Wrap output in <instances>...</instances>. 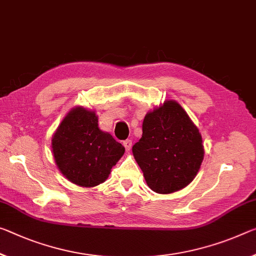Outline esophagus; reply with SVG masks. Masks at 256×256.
Here are the masks:
<instances>
[{
    "label": "esophagus",
    "instance_id": "esophagus-1",
    "mask_svg": "<svg viewBox=\"0 0 256 256\" xmlns=\"http://www.w3.org/2000/svg\"><path fill=\"white\" fill-rule=\"evenodd\" d=\"M123 146L125 147V149H126V152H130V149H131L132 147V141L131 140H125L123 141Z\"/></svg>",
    "mask_w": 256,
    "mask_h": 256
}]
</instances>
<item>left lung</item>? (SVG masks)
<instances>
[{
  "label": "left lung",
  "mask_w": 256,
  "mask_h": 256,
  "mask_svg": "<svg viewBox=\"0 0 256 256\" xmlns=\"http://www.w3.org/2000/svg\"><path fill=\"white\" fill-rule=\"evenodd\" d=\"M132 152L148 186L157 194L184 189L197 176L204 160L200 131L174 100L147 112L142 136Z\"/></svg>",
  "instance_id": "8db88e82"
}]
</instances>
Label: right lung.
Wrapping results in <instances>:
<instances>
[{
    "label": "right lung",
    "instance_id": "obj_1",
    "mask_svg": "<svg viewBox=\"0 0 256 256\" xmlns=\"http://www.w3.org/2000/svg\"><path fill=\"white\" fill-rule=\"evenodd\" d=\"M125 148L98 126L96 112L75 107L52 136V152L59 171L80 186H96L107 180Z\"/></svg>",
    "mask_w": 256,
    "mask_h": 256
}]
</instances>
